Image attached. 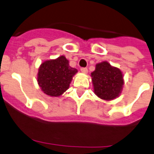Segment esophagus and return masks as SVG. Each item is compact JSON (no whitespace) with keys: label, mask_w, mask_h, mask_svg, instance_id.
<instances>
[{"label":"esophagus","mask_w":154,"mask_h":154,"mask_svg":"<svg viewBox=\"0 0 154 154\" xmlns=\"http://www.w3.org/2000/svg\"><path fill=\"white\" fill-rule=\"evenodd\" d=\"M80 69H81V71H82V72H83V73H88V68L82 67Z\"/></svg>","instance_id":"esophagus-1"}]
</instances>
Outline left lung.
<instances>
[{
	"instance_id": "8db88e82",
	"label": "left lung",
	"mask_w": 154,
	"mask_h": 154,
	"mask_svg": "<svg viewBox=\"0 0 154 154\" xmlns=\"http://www.w3.org/2000/svg\"><path fill=\"white\" fill-rule=\"evenodd\" d=\"M95 94L105 100H112L119 96L124 85L121 71L104 61L96 65L91 73Z\"/></svg>"
}]
</instances>
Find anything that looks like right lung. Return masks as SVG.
Returning <instances> with one entry per match:
<instances>
[{
    "instance_id": "1",
    "label": "right lung",
    "mask_w": 154,
    "mask_h": 154,
    "mask_svg": "<svg viewBox=\"0 0 154 154\" xmlns=\"http://www.w3.org/2000/svg\"><path fill=\"white\" fill-rule=\"evenodd\" d=\"M78 72L71 67L64 56L46 60L41 64L37 82L42 91L51 97H59L69 88L72 76Z\"/></svg>"
}]
</instances>
